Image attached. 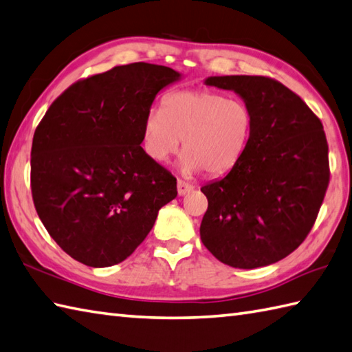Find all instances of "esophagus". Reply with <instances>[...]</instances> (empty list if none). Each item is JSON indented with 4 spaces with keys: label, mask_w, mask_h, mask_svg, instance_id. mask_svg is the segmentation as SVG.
<instances>
[{
    "label": "esophagus",
    "mask_w": 352,
    "mask_h": 352,
    "mask_svg": "<svg viewBox=\"0 0 352 352\" xmlns=\"http://www.w3.org/2000/svg\"><path fill=\"white\" fill-rule=\"evenodd\" d=\"M192 190H194V186L191 184L181 181V179H179V181H177V194H179V196H185V194L191 192Z\"/></svg>",
    "instance_id": "34e87169"
}]
</instances>
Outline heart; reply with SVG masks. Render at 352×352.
Masks as SVG:
<instances>
[{"instance_id": "heart-1", "label": "heart", "mask_w": 352, "mask_h": 352, "mask_svg": "<svg viewBox=\"0 0 352 352\" xmlns=\"http://www.w3.org/2000/svg\"><path fill=\"white\" fill-rule=\"evenodd\" d=\"M252 131L253 113L244 100L209 90H182L164 98L161 110L147 113L143 147L149 158L164 164L184 140V173L224 175L242 158Z\"/></svg>"}]
</instances>
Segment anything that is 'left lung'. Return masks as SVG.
Returning <instances> with one entry per match:
<instances>
[{
    "label": "left lung",
    "mask_w": 352,
    "mask_h": 352,
    "mask_svg": "<svg viewBox=\"0 0 352 352\" xmlns=\"http://www.w3.org/2000/svg\"><path fill=\"white\" fill-rule=\"evenodd\" d=\"M253 113L250 143L224 177L201 186L208 210L200 238L218 261L253 270L282 261L306 239L330 182L321 120L282 82L267 76H209Z\"/></svg>",
    "instance_id": "1"
}]
</instances>
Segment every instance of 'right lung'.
<instances>
[{
    "mask_svg": "<svg viewBox=\"0 0 352 352\" xmlns=\"http://www.w3.org/2000/svg\"><path fill=\"white\" fill-rule=\"evenodd\" d=\"M181 76L160 65L117 66L70 85L38 123L33 201L75 261L93 268L123 262L177 196L176 177L140 144L156 95Z\"/></svg>",
    "mask_w": 352,
    "mask_h": 352,
    "instance_id": "add662e5",
    "label": "right lung"
}]
</instances>
